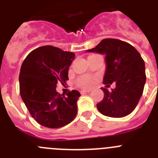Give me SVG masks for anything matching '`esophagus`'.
Segmentation results:
<instances>
[{"label": "esophagus", "mask_w": 158, "mask_h": 158, "mask_svg": "<svg viewBox=\"0 0 158 158\" xmlns=\"http://www.w3.org/2000/svg\"><path fill=\"white\" fill-rule=\"evenodd\" d=\"M90 91H91V89H84V90H81L80 93H81V94H85V93H89Z\"/></svg>", "instance_id": "34e87169"}]
</instances>
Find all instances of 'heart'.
<instances>
[{
  "label": "heart",
  "mask_w": 158,
  "mask_h": 158,
  "mask_svg": "<svg viewBox=\"0 0 158 158\" xmlns=\"http://www.w3.org/2000/svg\"><path fill=\"white\" fill-rule=\"evenodd\" d=\"M78 84H79V85L82 86V87H87L92 84L91 78L89 77H82L78 80Z\"/></svg>",
  "instance_id": "b5f03b06"
}]
</instances>
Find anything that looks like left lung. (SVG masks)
<instances>
[{"instance_id":"1","label":"left lung","mask_w":158,"mask_h":158,"mask_svg":"<svg viewBox=\"0 0 158 158\" xmlns=\"http://www.w3.org/2000/svg\"><path fill=\"white\" fill-rule=\"evenodd\" d=\"M86 51L105 54L104 84L110 86L115 83L111 92L102 88L104 96L96 104L97 109L112 118L131 114L140 100L146 80L145 62L139 51L129 43L115 39L103 40Z\"/></svg>"}]
</instances>
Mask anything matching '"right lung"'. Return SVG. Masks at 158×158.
I'll return each mask as SVG.
<instances>
[{"label": "right lung", "instance_id": "add662e5", "mask_svg": "<svg viewBox=\"0 0 158 158\" xmlns=\"http://www.w3.org/2000/svg\"><path fill=\"white\" fill-rule=\"evenodd\" d=\"M74 53L53 46L39 47L26 57L19 73V93L31 115L48 128H59L72 122L77 112V90L65 96L56 91L57 83L64 85Z\"/></svg>", "mask_w": 158, "mask_h": 158}]
</instances>
